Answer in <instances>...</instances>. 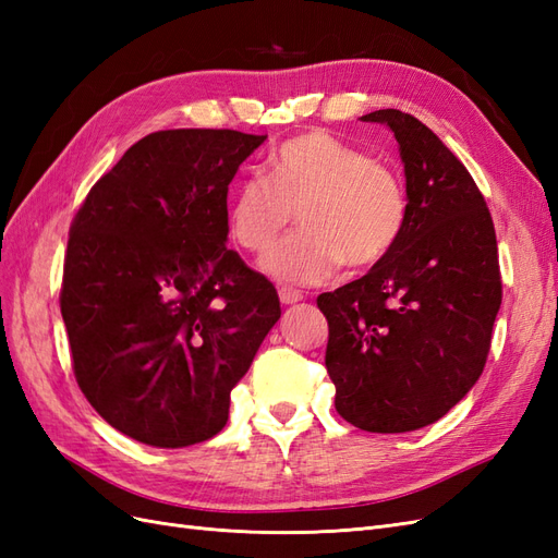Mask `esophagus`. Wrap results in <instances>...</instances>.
<instances>
[{
	"label": "esophagus",
	"instance_id": "34e87169",
	"mask_svg": "<svg viewBox=\"0 0 558 558\" xmlns=\"http://www.w3.org/2000/svg\"><path fill=\"white\" fill-rule=\"evenodd\" d=\"M279 300L281 305H295V302L302 300V293L295 289H279Z\"/></svg>",
	"mask_w": 558,
	"mask_h": 558
}]
</instances>
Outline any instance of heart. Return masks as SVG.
Wrapping results in <instances>:
<instances>
[{
	"mask_svg": "<svg viewBox=\"0 0 558 558\" xmlns=\"http://www.w3.org/2000/svg\"><path fill=\"white\" fill-rule=\"evenodd\" d=\"M305 228L263 258L269 277L320 283L344 263L353 269L384 260L408 221V199L386 165L324 130L302 132L269 156L267 177H244L230 199L232 240L260 253L295 221Z\"/></svg>",
	"mask_w": 558,
	"mask_h": 558,
	"instance_id": "obj_1",
	"label": "heart"
}]
</instances>
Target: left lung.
I'll use <instances>...</instances> for the list:
<instances>
[{"label":"left lung","instance_id":"obj_1","mask_svg":"<svg viewBox=\"0 0 558 558\" xmlns=\"http://www.w3.org/2000/svg\"><path fill=\"white\" fill-rule=\"evenodd\" d=\"M361 121L393 132L408 221L384 260L316 305L337 414L408 433L442 418L482 375L502 300L498 244L477 183L433 130L398 109Z\"/></svg>","mask_w":558,"mask_h":558}]
</instances>
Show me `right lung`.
<instances>
[{"instance_id":"obj_1","label":"right lung","mask_w":558,"mask_h":558,"mask_svg":"<svg viewBox=\"0 0 558 558\" xmlns=\"http://www.w3.org/2000/svg\"><path fill=\"white\" fill-rule=\"evenodd\" d=\"M267 134H146L83 202L60 310L83 396L132 440L179 449L221 433L230 391L279 295L228 242V185Z\"/></svg>"}]
</instances>
